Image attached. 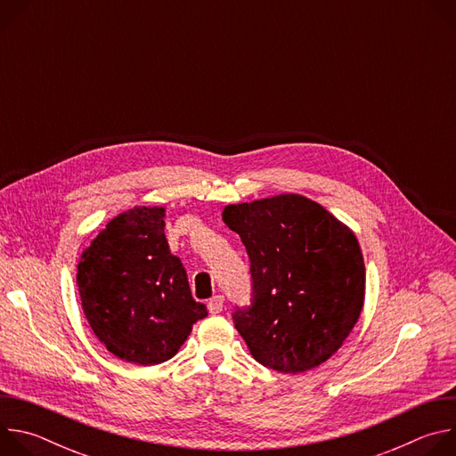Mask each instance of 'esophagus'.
I'll list each match as a JSON object with an SVG mask.
<instances>
[{
    "label": "esophagus",
    "instance_id": "obj_1",
    "mask_svg": "<svg viewBox=\"0 0 456 456\" xmlns=\"http://www.w3.org/2000/svg\"><path fill=\"white\" fill-rule=\"evenodd\" d=\"M222 308H224V297L222 296H215V297L209 299V303H208L209 314H220Z\"/></svg>",
    "mask_w": 456,
    "mask_h": 456
}]
</instances>
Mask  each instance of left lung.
<instances>
[{
    "label": "left lung",
    "instance_id": "obj_1",
    "mask_svg": "<svg viewBox=\"0 0 456 456\" xmlns=\"http://www.w3.org/2000/svg\"><path fill=\"white\" fill-rule=\"evenodd\" d=\"M252 276V305L234 327L252 357L280 373L329 361L350 336L364 305V259L350 227L294 192L224 209Z\"/></svg>",
    "mask_w": 456,
    "mask_h": 456
}]
</instances>
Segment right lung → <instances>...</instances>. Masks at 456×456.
Listing matches in <instances>:
<instances>
[{
  "instance_id": "obj_1",
  "label": "right lung",
  "mask_w": 456,
  "mask_h": 456,
  "mask_svg": "<svg viewBox=\"0 0 456 456\" xmlns=\"http://www.w3.org/2000/svg\"><path fill=\"white\" fill-rule=\"evenodd\" d=\"M164 208L120 213L81 254L77 287L99 341L142 366L171 359L208 308L191 296L185 269L164 234Z\"/></svg>"
}]
</instances>
